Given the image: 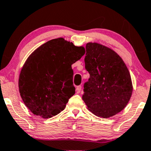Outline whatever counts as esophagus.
<instances>
[{"instance_id":"esophagus-1","label":"esophagus","mask_w":151,"mask_h":151,"mask_svg":"<svg viewBox=\"0 0 151 151\" xmlns=\"http://www.w3.org/2000/svg\"><path fill=\"white\" fill-rule=\"evenodd\" d=\"M76 92H77V93H80L81 90V86H76Z\"/></svg>"}]
</instances>
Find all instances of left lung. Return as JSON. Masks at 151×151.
Segmentation results:
<instances>
[{
  "instance_id": "left-lung-1",
  "label": "left lung",
  "mask_w": 151,
  "mask_h": 151,
  "mask_svg": "<svg viewBox=\"0 0 151 151\" xmlns=\"http://www.w3.org/2000/svg\"><path fill=\"white\" fill-rule=\"evenodd\" d=\"M85 67L90 74L82 99L88 109L107 118L120 112L133 92L130 73L122 58L111 48L98 43L86 44Z\"/></svg>"
}]
</instances>
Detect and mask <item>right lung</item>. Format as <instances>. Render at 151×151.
<instances>
[{"label":"right lung","instance_id":"add662e5","mask_svg":"<svg viewBox=\"0 0 151 151\" xmlns=\"http://www.w3.org/2000/svg\"><path fill=\"white\" fill-rule=\"evenodd\" d=\"M84 54V47L60 37L42 44L27 58L18 87L23 102L34 115L49 118L65 109L75 93L72 65Z\"/></svg>","mask_w":151,"mask_h":151}]
</instances>
